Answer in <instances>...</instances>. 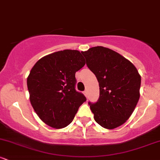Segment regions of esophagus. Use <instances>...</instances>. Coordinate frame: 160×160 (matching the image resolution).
<instances>
[{
  "label": "esophagus",
  "mask_w": 160,
  "mask_h": 160,
  "mask_svg": "<svg viewBox=\"0 0 160 160\" xmlns=\"http://www.w3.org/2000/svg\"><path fill=\"white\" fill-rule=\"evenodd\" d=\"M83 93H84V95H85V96L86 97H87V95H88V92H87V90H85L83 92Z\"/></svg>",
  "instance_id": "obj_1"
}]
</instances>
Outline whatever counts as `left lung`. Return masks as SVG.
Instances as JSON below:
<instances>
[{
	"mask_svg": "<svg viewBox=\"0 0 160 160\" xmlns=\"http://www.w3.org/2000/svg\"><path fill=\"white\" fill-rule=\"evenodd\" d=\"M81 52L99 84L98 102L89 103L95 120L107 129L122 126L140 98L138 71L129 60L109 48L95 47Z\"/></svg>",
	"mask_w": 160,
	"mask_h": 160,
	"instance_id": "8db88e82",
	"label": "left lung"
}]
</instances>
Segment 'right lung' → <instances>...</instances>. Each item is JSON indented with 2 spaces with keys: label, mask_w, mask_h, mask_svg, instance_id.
<instances>
[{
  "label": "right lung",
  "mask_w": 160,
  "mask_h": 160,
  "mask_svg": "<svg viewBox=\"0 0 160 160\" xmlns=\"http://www.w3.org/2000/svg\"><path fill=\"white\" fill-rule=\"evenodd\" d=\"M80 51L65 49L43 56L27 78L32 108L44 123L65 128L74 120L86 97L75 90V74L85 65Z\"/></svg>",
  "instance_id": "obj_1"
}]
</instances>
